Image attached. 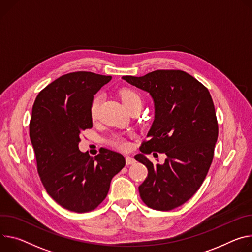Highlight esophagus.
I'll list each match as a JSON object with an SVG mask.
<instances>
[{"instance_id":"1","label":"esophagus","mask_w":252,"mask_h":252,"mask_svg":"<svg viewBox=\"0 0 252 252\" xmlns=\"http://www.w3.org/2000/svg\"><path fill=\"white\" fill-rule=\"evenodd\" d=\"M126 165H127V166H129V165H133V164L135 163V159H134L132 157L127 156V157H126Z\"/></svg>"}]
</instances>
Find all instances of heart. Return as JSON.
Returning a JSON list of instances; mask_svg holds the SVG:
<instances>
[{
    "label": "heart",
    "mask_w": 252,
    "mask_h": 252,
    "mask_svg": "<svg viewBox=\"0 0 252 252\" xmlns=\"http://www.w3.org/2000/svg\"><path fill=\"white\" fill-rule=\"evenodd\" d=\"M121 98L125 104V106H127L133 102H138L141 101V97L140 95L135 93V91L131 90V89H123L121 91ZM142 102V101H141ZM99 103H100V96L97 95L94 98L93 102H91L90 105V117L94 121L97 119L98 116V108H99ZM111 145L117 148L119 150L122 151H126L128 149L129 144L128 142L122 138V136H116V138H113L111 140Z\"/></svg>",
    "instance_id": "b5f03b06"
}]
</instances>
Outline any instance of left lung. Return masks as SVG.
I'll list each match as a JSON object with an SVG mask.
<instances>
[{
  "label": "left lung",
  "mask_w": 252,
  "mask_h": 252,
  "mask_svg": "<svg viewBox=\"0 0 252 252\" xmlns=\"http://www.w3.org/2000/svg\"><path fill=\"white\" fill-rule=\"evenodd\" d=\"M123 79L149 93L155 104L150 139L134 156L148 169L140 196L152 209H175L198 191L212 163L218 124L209 90L182 70H156ZM152 151L166 154L163 165H154L145 157Z\"/></svg>",
  "instance_id": "1"
}]
</instances>
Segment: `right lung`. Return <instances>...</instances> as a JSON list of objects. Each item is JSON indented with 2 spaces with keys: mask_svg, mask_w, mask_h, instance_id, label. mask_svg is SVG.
<instances>
[{
  "mask_svg": "<svg viewBox=\"0 0 252 252\" xmlns=\"http://www.w3.org/2000/svg\"><path fill=\"white\" fill-rule=\"evenodd\" d=\"M110 79L87 71L68 73L42 89L33 104L30 140L38 174L51 198L69 211L95 209L126 165L120 153L103 149L94 158L78 148L82 130L93 127L94 95Z\"/></svg>",
  "mask_w": 252,
  "mask_h": 252,
  "instance_id": "right-lung-1",
  "label": "right lung"
}]
</instances>
